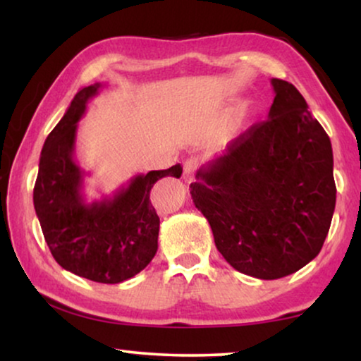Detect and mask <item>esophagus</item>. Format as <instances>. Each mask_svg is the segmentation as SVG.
I'll return each mask as SVG.
<instances>
[{
  "label": "esophagus",
  "mask_w": 361,
  "mask_h": 361,
  "mask_svg": "<svg viewBox=\"0 0 361 361\" xmlns=\"http://www.w3.org/2000/svg\"><path fill=\"white\" fill-rule=\"evenodd\" d=\"M197 167H199V162L195 159H187L185 164H184V180L185 182H192L195 177V172H197Z\"/></svg>",
  "instance_id": "34e87169"
}]
</instances>
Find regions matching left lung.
I'll list each match as a JSON object with an SVG mask.
<instances>
[{"label":"left lung","instance_id":"1","mask_svg":"<svg viewBox=\"0 0 361 361\" xmlns=\"http://www.w3.org/2000/svg\"><path fill=\"white\" fill-rule=\"evenodd\" d=\"M271 85L268 120L231 141L190 184L216 250L258 279L293 274L320 253L337 195L327 133L293 83Z\"/></svg>","mask_w":361,"mask_h":361}]
</instances>
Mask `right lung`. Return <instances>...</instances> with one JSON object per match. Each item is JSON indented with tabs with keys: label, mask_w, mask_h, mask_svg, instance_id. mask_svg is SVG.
<instances>
[{
	"label": "right lung",
	"mask_w": 361,
	"mask_h": 361,
	"mask_svg": "<svg viewBox=\"0 0 361 361\" xmlns=\"http://www.w3.org/2000/svg\"><path fill=\"white\" fill-rule=\"evenodd\" d=\"M102 83L77 92L66 115L42 146L34 209L54 259L71 273L95 283L118 284L154 258L159 216L151 205L152 185L162 177H180L182 166L131 177L113 195L87 202V172L75 161L78 121Z\"/></svg>",
	"instance_id": "right-lung-1"
}]
</instances>
